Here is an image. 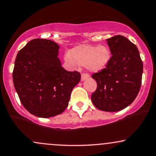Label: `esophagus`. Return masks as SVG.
<instances>
[{
  "label": "esophagus",
  "instance_id": "esophagus-1",
  "mask_svg": "<svg viewBox=\"0 0 156 156\" xmlns=\"http://www.w3.org/2000/svg\"><path fill=\"white\" fill-rule=\"evenodd\" d=\"M89 77V74L88 73H83L81 76V81H84L87 78Z\"/></svg>",
  "mask_w": 156,
  "mask_h": 156
}]
</instances>
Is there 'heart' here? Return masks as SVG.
<instances>
[{
	"label": "heart",
	"instance_id": "obj_1",
	"mask_svg": "<svg viewBox=\"0 0 156 156\" xmlns=\"http://www.w3.org/2000/svg\"><path fill=\"white\" fill-rule=\"evenodd\" d=\"M111 52L106 46L80 45L71 50V54L65 56V62L71 66H86L89 71H102L108 64Z\"/></svg>",
	"mask_w": 156,
	"mask_h": 156
}]
</instances>
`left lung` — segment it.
Here are the masks:
<instances>
[{
  "label": "left lung",
  "mask_w": 156,
  "mask_h": 156,
  "mask_svg": "<svg viewBox=\"0 0 156 156\" xmlns=\"http://www.w3.org/2000/svg\"><path fill=\"white\" fill-rule=\"evenodd\" d=\"M112 56L106 67L92 75L98 83L91 101L98 109L118 112L135 100L141 85L143 63L138 49L124 36L106 39Z\"/></svg>",
  "instance_id": "left-lung-1"
}]
</instances>
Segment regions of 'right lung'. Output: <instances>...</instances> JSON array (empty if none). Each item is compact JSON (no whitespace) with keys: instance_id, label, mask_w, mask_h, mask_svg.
<instances>
[{"instance_id":"1","label":"right lung","mask_w":156,"mask_h":156,"mask_svg":"<svg viewBox=\"0 0 156 156\" xmlns=\"http://www.w3.org/2000/svg\"><path fill=\"white\" fill-rule=\"evenodd\" d=\"M54 41L35 38L18 53L13 83L24 107L39 118H51L65 111L73 88L80 81L77 71H68L58 58Z\"/></svg>"}]
</instances>
